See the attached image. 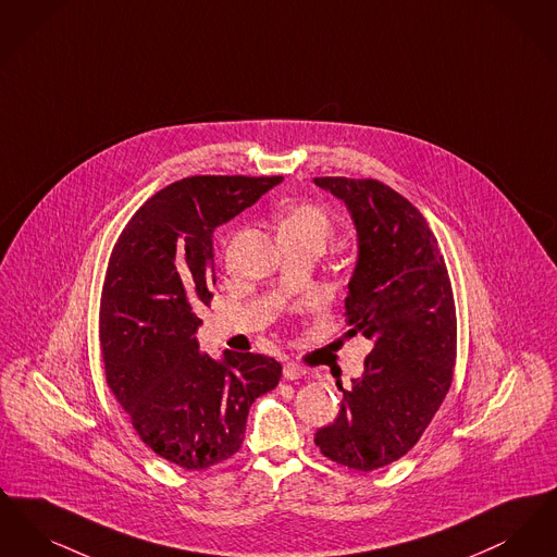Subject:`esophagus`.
<instances>
[{"label":"esophagus","instance_id":"1","mask_svg":"<svg viewBox=\"0 0 557 557\" xmlns=\"http://www.w3.org/2000/svg\"><path fill=\"white\" fill-rule=\"evenodd\" d=\"M305 373H307V370H305L300 363H296V361L284 363V377H286V380H298V377H302Z\"/></svg>","mask_w":557,"mask_h":557}]
</instances>
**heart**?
I'll list each match as a JSON object with an SVG mask.
<instances>
[{
  "label": "heart",
  "mask_w": 557,
  "mask_h": 557,
  "mask_svg": "<svg viewBox=\"0 0 557 557\" xmlns=\"http://www.w3.org/2000/svg\"><path fill=\"white\" fill-rule=\"evenodd\" d=\"M280 232H296V234H307L325 242L332 232V221L327 212L321 211L313 205H298L292 207L290 211L284 212L280 219Z\"/></svg>",
  "instance_id": "obj_1"
}]
</instances>
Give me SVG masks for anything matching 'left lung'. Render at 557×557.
<instances>
[{
	"instance_id": "8db88e82",
	"label": "left lung",
	"mask_w": 557,
	"mask_h": 557,
	"mask_svg": "<svg viewBox=\"0 0 557 557\" xmlns=\"http://www.w3.org/2000/svg\"><path fill=\"white\" fill-rule=\"evenodd\" d=\"M357 230L345 298L346 334L373 343L363 375L343 391L338 418L315 445L350 470L384 468L411 449L449 393L457 323L449 273L424 214L375 180L315 177Z\"/></svg>"
}]
</instances>
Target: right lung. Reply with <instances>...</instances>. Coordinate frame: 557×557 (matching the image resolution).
<instances>
[{
    "mask_svg": "<svg viewBox=\"0 0 557 557\" xmlns=\"http://www.w3.org/2000/svg\"><path fill=\"white\" fill-rule=\"evenodd\" d=\"M284 177L196 175L160 189L116 242L100 305L112 395L162 459L207 470L238 453L250 405L282 366L255 352L198 350V309L214 284L212 232Z\"/></svg>",
    "mask_w": 557,
    "mask_h": 557,
    "instance_id": "right-lung-1",
    "label": "right lung"
}]
</instances>
